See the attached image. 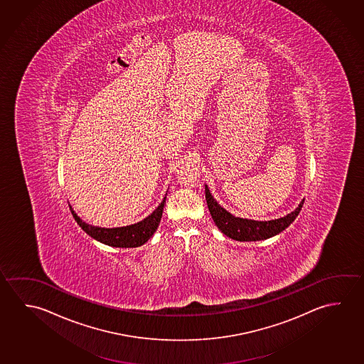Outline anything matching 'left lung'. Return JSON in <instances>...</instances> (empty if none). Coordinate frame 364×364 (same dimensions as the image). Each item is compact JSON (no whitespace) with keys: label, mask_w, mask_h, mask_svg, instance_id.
Segmentation results:
<instances>
[{"label":"left lung","mask_w":364,"mask_h":364,"mask_svg":"<svg viewBox=\"0 0 364 364\" xmlns=\"http://www.w3.org/2000/svg\"><path fill=\"white\" fill-rule=\"evenodd\" d=\"M205 200H207L210 216L216 223L217 228L221 230L225 235L237 242H257V240L268 239L271 236L279 234L293 223L299 215L300 210L304 203V200H301L296 210L289 213L287 216L281 217L277 220L253 221V220L232 216L228 210H223V207L210 196V189L207 185H205Z\"/></svg>","instance_id":"left-lung-1"}]
</instances>
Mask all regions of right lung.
Wrapping results in <instances>:
<instances>
[{
    "label": "right lung",
    "mask_w": 364,
    "mask_h": 364,
    "mask_svg": "<svg viewBox=\"0 0 364 364\" xmlns=\"http://www.w3.org/2000/svg\"><path fill=\"white\" fill-rule=\"evenodd\" d=\"M166 198L161 202L160 205L156 208L154 213L141 223L125 226V228H115V229H105L98 226H92L90 223H84L80 217L77 216L74 210L71 208V215L75 218L77 225L88 234L95 237L98 242L107 244L109 247L115 248H135L141 247L148 239L154 235V231L159 228V223L162 217V210L165 205Z\"/></svg>",
    "instance_id": "add662e5"
}]
</instances>
